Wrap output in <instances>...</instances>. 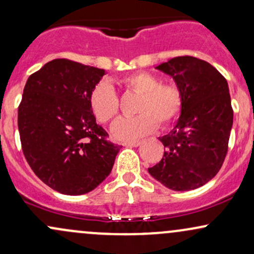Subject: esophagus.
<instances>
[{
	"instance_id": "1",
	"label": "esophagus",
	"mask_w": 254,
	"mask_h": 254,
	"mask_svg": "<svg viewBox=\"0 0 254 254\" xmlns=\"http://www.w3.org/2000/svg\"><path fill=\"white\" fill-rule=\"evenodd\" d=\"M140 140H133V142H125L123 143V145L125 146H138L140 144Z\"/></svg>"
}]
</instances>
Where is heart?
<instances>
[{
  "label": "heart",
  "instance_id": "b5f03b06",
  "mask_svg": "<svg viewBox=\"0 0 254 254\" xmlns=\"http://www.w3.org/2000/svg\"><path fill=\"white\" fill-rule=\"evenodd\" d=\"M122 86L138 94L135 117L122 118L112 127V135L119 140H132L151 132L158 124L167 127L182 111V92L175 84L161 82L149 72H135L122 78ZM90 106L94 117L103 124L111 123L119 114V98L108 82H100L90 94Z\"/></svg>",
  "mask_w": 254,
  "mask_h": 254
}]
</instances>
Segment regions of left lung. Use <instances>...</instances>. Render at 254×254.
Wrapping results in <instances>:
<instances>
[{"mask_svg": "<svg viewBox=\"0 0 254 254\" xmlns=\"http://www.w3.org/2000/svg\"><path fill=\"white\" fill-rule=\"evenodd\" d=\"M156 68L172 75L183 105L174 129L160 138L163 158L148 172L173 190L196 189L218 174L227 155L233 125L227 80L207 61L189 56Z\"/></svg>", "mask_w": 254, "mask_h": 254, "instance_id": "1", "label": "left lung"}]
</instances>
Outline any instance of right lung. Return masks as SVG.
Listing matches in <instances>:
<instances>
[{
    "label": "right lung",
    "instance_id": "right-lung-1",
    "mask_svg": "<svg viewBox=\"0 0 254 254\" xmlns=\"http://www.w3.org/2000/svg\"><path fill=\"white\" fill-rule=\"evenodd\" d=\"M105 71L54 59L29 75L19 105L21 146L29 167L61 194L93 190L114 167L122 146L97 124L90 94Z\"/></svg>",
    "mask_w": 254,
    "mask_h": 254
}]
</instances>
